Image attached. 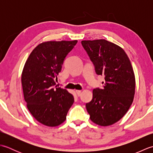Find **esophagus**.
Masks as SVG:
<instances>
[{
    "label": "esophagus",
    "instance_id": "1",
    "mask_svg": "<svg viewBox=\"0 0 153 153\" xmlns=\"http://www.w3.org/2000/svg\"><path fill=\"white\" fill-rule=\"evenodd\" d=\"M76 94L77 95V96L79 97V96L81 95V93H82V91H80V90H76Z\"/></svg>",
    "mask_w": 153,
    "mask_h": 153
}]
</instances>
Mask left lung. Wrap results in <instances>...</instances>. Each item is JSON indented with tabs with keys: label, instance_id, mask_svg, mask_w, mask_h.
<instances>
[{
	"label": "left lung",
	"instance_id": "1",
	"mask_svg": "<svg viewBox=\"0 0 153 153\" xmlns=\"http://www.w3.org/2000/svg\"><path fill=\"white\" fill-rule=\"evenodd\" d=\"M82 44L96 73L105 76L103 88L93 89L87 110L93 123L111 126L123 118L134 101L135 77L131 62L123 48L112 42L97 39L82 41Z\"/></svg>",
	"mask_w": 153,
	"mask_h": 153
}]
</instances>
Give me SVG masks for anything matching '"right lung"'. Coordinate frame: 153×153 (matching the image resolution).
<instances>
[{
	"instance_id": "1",
	"label": "right lung",
	"mask_w": 153,
	"mask_h": 153,
	"mask_svg": "<svg viewBox=\"0 0 153 153\" xmlns=\"http://www.w3.org/2000/svg\"><path fill=\"white\" fill-rule=\"evenodd\" d=\"M77 42H43L32 51L23 68L21 81L27 109L45 126L56 127L62 123L74 102L66 89L55 88L54 79Z\"/></svg>"
}]
</instances>
